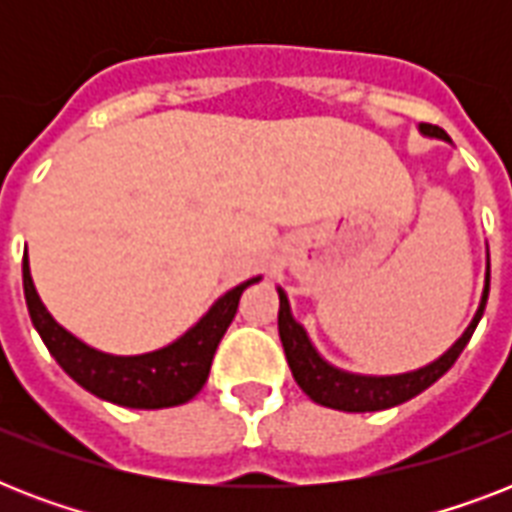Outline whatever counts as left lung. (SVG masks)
Segmentation results:
<instances>
[{
  "instance_id": "left-lung-1",
  "label": "left lung",
  "mask_w": 512,
  "mask_h": 512,
  "mask_svg": "<svg viewBox=\"0 0 512 512\" xmlns=\"http://www.w3.org/2000/svg\"><path fill=\"white\" fill-rule=\"evenodd\" d=\"M420 135L425 138L444 140L452 143V138L446 135L436 124H420ZM279 292V337L287 353V364L292 369V377L303 388V393L311 401L329 409H340V412H380V409H390L409 401V398L420 396L422 390H428L438 377H444L452 364L460 358L465 345L470 342L473 332H476L478 321L484 316L486 297H489V252H486V273H484V289H481V300L473 313V319L465 327L457 340L433 358L430 364L412 369V372L401 374H358L340 369V366L329 364L327 358L321 356L313 340L308 337L305 327L292 316V305H289L287 292L276 287Z\"/></svg>"
}]
</instances>
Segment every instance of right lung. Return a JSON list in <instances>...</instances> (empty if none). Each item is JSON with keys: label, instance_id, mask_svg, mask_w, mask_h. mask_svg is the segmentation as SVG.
<instances>
[{"label": "right lung", "instance_id": "add662e5", "mask_svg": "<svg viewBox=\"0 0 512 512\" xmlns=\"http://www.w3.org/2000/svg\"><path fill=\"white\" fill-rule=\"evenodd\" d=\"M260 279L263 276L241 281L239 287L217 297L212 308L170 345L138 356H114L92 348L52 319L31 279L28 252L23 255V295L28 316L52 358L76 385L90 390L92 396L127 409H167L191 401L207 382L215 350L236 316L241 292Z\"/></svg>", "mask_w": 512, "mask_h": 512}]
</instances>
